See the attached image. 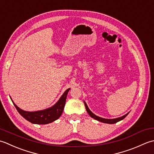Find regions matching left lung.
Returning a JSON list of instances; mask_svg holds the SVG:
<instances>
[{
	"mask_svg": "<svg viewBox=\"0 0 154 154\" xmlns=\"http://www.w3.org/2000/svg\"><path fill=\"white\" fill-rule=\"evenodd\" d=\"M84 105H85L86 111H87L88 113V114L90 116V117H92V118L95 119V120H98V121H99V122H103V123L109 124H115V123H116V122H119V121H121V120H123V119H124L125 117L127 116L128 114H129V112H128V113H127L126 114H125L124 116H123L119 117V118H114V119H106V118H103L98 116L95 115L94 114V113H92V112H91L90 109H89V108L88 107V106H87V104H86V103L85 102V101H84Z\"/></svg>",
	"mask_w": 154,
	"mask_h": 154,
	"instance_id": "obj_1",
	"label": "left lung"
}]
</instances>
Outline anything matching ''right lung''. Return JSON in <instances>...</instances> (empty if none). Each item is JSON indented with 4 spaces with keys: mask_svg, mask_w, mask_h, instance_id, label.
I'll use <instances>...</instances> for the list:
<instances>
[{
    "mask_svg": "<svg viewBox=\"0 0 154 154\" xmlns=\"http://www.w3.org/2000/svg\"><path fill=\"white\" fill-rule=\"evenodd\" d=\"M70 90V88H68L66 90L58 102L52 107L34 112L24 111L20 109L15 104L11 97L10 98L18 113L26 120L34 124H47L52 123L60 117L63 112L68 92Z\"/></svg>",
    "mask_w": 154,
    "mask_h": 154,
    "instance_id": "add662e5",
    "label": "right lung"
}]
</instances>
